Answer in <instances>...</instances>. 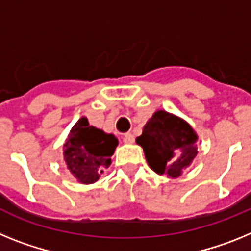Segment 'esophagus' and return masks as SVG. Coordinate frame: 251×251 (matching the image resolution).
I'll list each match as a JSON object with an SVG mask.
<instances>
[{"mask_svg":"<svg viewBox=\"0 0 251 251\" xmlns=\"http://www.w3.org/2000/svg\"><path fill=\"white\" fill-rule=\"evenodd\" d=\"M121 139H123V141L125 144H132V143H134V135L130 134V132H126V134H124L123 136H121Z\"/></svg>","mask_w":251,"mask_h":251,"instance_id":"1","label":"esophagus"}]
</instances>
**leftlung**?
Wrapping results in <instances>:
<instances>
[{
	"instance_id": "obj_1",
	"label": "left lung",
	"mask_w": 251,
	"mask_h": 251,
	"mask_svg": "<svg viewBox=\"0 0 251 251\" xmlns=\"http://www.w3.org/2000/svg\"><path fill=\"white\" fill-rule=\"evenodd\" d=\"M197 134L188 123L167 111L159 110L144 126L136 143L145 152L152 171L178 178L197 155Z\"/></svg>"
}]
</instances>
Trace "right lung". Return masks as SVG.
<instances>
[{
    "instance_id": "1",
    "label": "right lung",
    "mask_w": 251,
    "mask_h": 251,
    "mask_svg": "<svg viewBox=\"0 0 251 251\" xmlns=\"http://www.w3.org/2000/svg\"><path fill=\"white\" fill-rule=\"evenodd\" d=\"M117 144L112 134L93 127L86 117H80L63 148L67 168L79 183L97 182L104 169L110 167Z\"/></svg>"
}]
</instances>
